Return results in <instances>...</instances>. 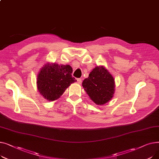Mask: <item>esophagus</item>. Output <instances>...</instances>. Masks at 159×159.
I'll use <instances>...</instances> for the list:
<instances>
[{"label": "esophagus", "mask_w": 159, "mask_h": 159, "mask_svg": "<svg viewBox=\"0 0 159 159\" xmlns=\"http://www.w3.org/2000/svg\"><path fill=\"white\" fill-rule=\"evenodd\" d=\"M77 83H78V84H81V83H82V79H77Z\"/></svg>", "instance_id": "obj_1"}]
</instances>
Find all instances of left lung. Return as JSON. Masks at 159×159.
Returning a JSON list of instances; mask_svg holds the SVG:
<instances>
[{"mask_svg": "<svg viewBox=\"0 0 159 159\" xmlns=\"http://www.w3.org/2000/svg\"><path fill=\"white\" fill-rule=\"evenodd\" d=\"M82 86L96 104L103 105L113 96L115 80L103 66H97L83 80Z\"/></svg>", "mask_w": 159, "mask_h": 159, "instance_id": "obj_1", "label": "left lung"}]
</instances>
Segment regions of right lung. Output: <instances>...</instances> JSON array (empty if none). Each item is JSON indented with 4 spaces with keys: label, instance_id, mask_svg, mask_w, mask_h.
Segmentation results:
<instances>
[{
    "label": "right lung",
    "instance_id": "right-lung-1",
    "mask_svg": "<svg viewBox=\"0 0 159 159\" xmlns=\"http://www.w3.org/2000/svg\"><path fill=\"white\" fill-rule=\"evenodd\" d=\"M72 68L69 65L47 64L37 77V88L40 93L48 101L59 98L72 83L77 80L72 77Z\"/></svg>",
    "mask_w": 159,
    "mask_h": 159
}]
</instances>
